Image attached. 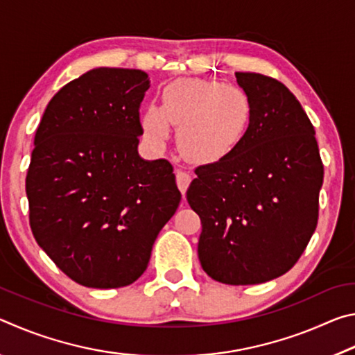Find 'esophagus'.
Returning <instances> with one entry per match:
<instances>
[{"instance_id": "esophagus-1", "label": "esophagus", "mask_w": 355, "mask_h": 355, "mask_svg": "<svg viewBox=\"0 0 355 355\" xmlns=\"http://www.w3.org/2000/svg\"><path fill=\"white\" fill-rule=\"evenodd\" d=\"M175 178H177V186L178 189L182 191V194H186V189H188V186L191 183V175L189 172H184V171H177L175 172Z\"/></svg>"}]
</instances>
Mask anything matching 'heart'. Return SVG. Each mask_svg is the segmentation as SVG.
I'll use <instances>...</instances> for the list:
<instances>
[{"instance_id":"heart-1","label":"heart","mask_w":355,"mask_h":355,"mask_svg":"<svg viewBox=\"0 0 355 355\" xmlns=\"http://www.w3.org/2000/svg\"><path fill=\"white\" fill-rule=\"evenodd\" d=\"M252 101L241 87L220 81L182 78L163 91V106H148L144 128L150 139L164 141L169 123L178 148L191 159L216 161L230 153L249 128Z\"/></svg>"}]
</instances>
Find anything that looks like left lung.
<instances>
[{
  "label": "left lung",
  "mask_w": 355,
  "mask_h": 355,
  "mask_svg": "<svg viewBox=\"0 0 355 355\" xmlns=\"http://www.w3.org/2000/svg\"><path fill=\"white\" fill-rule=\"evenodd\" d=\"M235 76L252 101L249 128L230 153L197 167L186 199L202 220L203 271L225 285H257L290 271L307 248L324 167L290 89L261 73Z\"/></svg>",
  "instance_id": "8db88e82"
}]
</instances>
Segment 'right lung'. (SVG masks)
<instances>
[{"mask_svg":"<svg viewBox=\"0 0 355 355\" xmlns=\"http://www.w3.org/2000/svg\"><path fill=\"white\" fill-rule=\"evenodd\" d=\"M148 75L89 70L50 100L26 175L29 225L61 271L89 288L133 284L182 194L167 159L137 153Z\"/></svg>","mask_w":355,"mask_h":355,"instance_id":"add662e5","label":"right lung"}]
</instances>
